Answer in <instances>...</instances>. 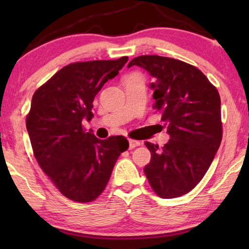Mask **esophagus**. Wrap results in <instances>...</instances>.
Wrapping results in <instances>:
<instances>
[{
	"mask_svg": "<svg viewBox=\"0 0 249 249\" xmlns=\"http://www.w3.org/2000/svg\"><path fill=\"white\" fill-rule=\"evenodd\" d=\"M141 145V142L138 141H134V139H129V148L130 149H134L135 147H137V146Z\"/></svg>",
	"mask_w": 249,
	"mask_h": 249,
	"instance_id": "esophagus-1",
	"label": "esophagus"
}]
</instances>
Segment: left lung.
I'll use <instances>...</instances> for the list:
<instances>
[{
  "label": "left lung",
  "mask_w": 249,
  "mask_h": 249,
  "mask_svg": "<svg viewBox=\"0 0 249 249\" xmlns=\"http://www.w3.org/2000/svg\"><path fill=\"white\" fill-rule=\"evenodd\" d=\"M153 78L154 108L162 114L170 139L163 147L146 142L151 162L144 172L162 198L189 193L203 179L222 141L219 91L196 67L159 55L132 59Z\"/></svg>",
  "instance_id": "8db88e82"
}]
</instances>
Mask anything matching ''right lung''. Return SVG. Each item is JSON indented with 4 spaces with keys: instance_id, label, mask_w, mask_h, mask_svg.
<instances>
[{
    "instance_id": "right-lung-1",
    "label": "right lung",
    "mask_w": 249,
    "mask_h": 249,
    "mask_svg": "<svg viewBox=\"0 0 249 249\" xmlns=\"http://www.w3.org/2000/svg\"><path fill=\"white\" fill-rule=\"evenodd\" d=\"M127 61L122 56L68 64L33 96L26 125L34 155L60 193L74 202L96 199L129 147L122 136L102 141L83 128V121L93 117L96 94Z\"/></svg>"
}]
</instances>
